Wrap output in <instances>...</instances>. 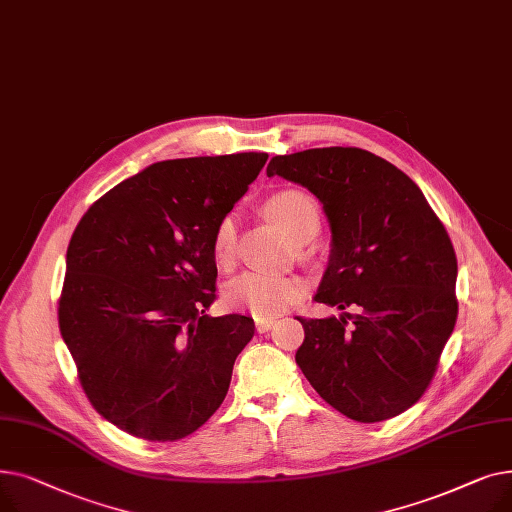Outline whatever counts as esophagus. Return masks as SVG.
<instances>
[{
	"label": "esophagus",
	"mask_w": 512,
	"mask_h": 512,
	"mask_svg": "<svg viewBox=\"0 0 512 512\" xmlns=\"http://www.w3.org/2000/svg\"><path fill=\"white\" fill-rule=\"evenodd\" d=\"M272 326H274V319H255V330H257L259 334H263V332H267V330H272Z\"/></svg>",
	"instance_id": "34e87169"
}]
</instances>
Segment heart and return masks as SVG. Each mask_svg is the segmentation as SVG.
I'll return each mask as SVG.
<instances>
[{"mask_svg": "<svg viewBox=\"0 0 512 512\" xmlns=\"http://www.w3.org/2000/svg\"><path fill=\"white\" fill-rule=\"evenodd\" d=\"M265 211L272 222L292 240L301 242L313 238L319 230V205L303 193L288 188L272 195L265 203ZM236 247V222L232 215L220 220L213 230L211 249L220 265H230ZM305 294V282L297 276L267 274L259 270H247L238 274L226 286V301L230 307L249 311L253 317L267 319L284 313Z\"/></svg>", "mask_w": 512, "mask_h": 512, "instance_id": "b5f03b06", "label": "heart"}]
</instances>
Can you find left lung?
Masks as SVG:
<instances>
[{
  "label": "left lung",
  "instance_id": "obj_1",
  "mask_svg": "<svg viewBox=\"0 0 512 512\" xmlns=\"http://www.w3.org/2000/svg\"><path fill=\"white\" fill-rule=\"evenodd\" d=\"M267 176L305 186L332 230L315 301L342 315L297 317L305 328L297 365L346 417L375 423L405 413L432 382L459 313L446 228L405 172L365 149L276 155Z\"/></svg>",
  "mask_w": 512,
  "mask_h": 512
}]
</instances>
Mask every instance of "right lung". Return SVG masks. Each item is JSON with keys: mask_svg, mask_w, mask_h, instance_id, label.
<instances>
[{"mask_svg": "<svg viewBox=\"0 0 512 512\" xmlns=\"http://www.w3.org/2000/svg\"><path fill=\"white\" fill-rule=\"evenodd\" d=\"M265 161L267 153L157 161L78 222L60 332L91 405L122 432L174 442L224 402L255 324L205 313L218 278L211 238Z\"/></svg>", "mask_w": 512, "mask_h": 512, "instance_id": "obj_1", "label": "right lung"}]
</instances>
